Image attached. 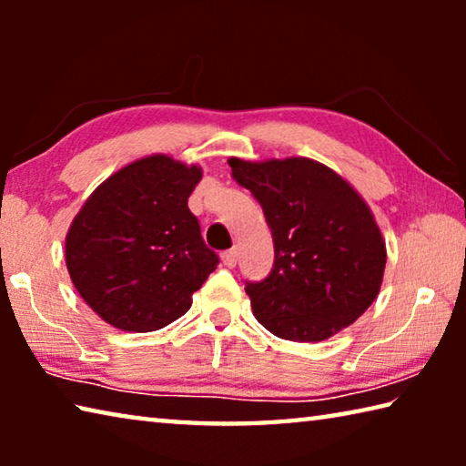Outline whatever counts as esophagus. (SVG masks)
Masks as SVG:
<instances>
[{
    "instance_id": "34e87169",
    "label": "esophagus",
    "mask_w": 466,
    "mask_h": 466,
    "mask_svg": "<svg viewBox=\"0 0 466 466\" xmlns=\"http://www.w3.org/2000/svg\"><path fill=\"white\" fill-rule=\"evenodd\" d=\"M236 261H238V252H236V248L222 252V263L228 267V269H232V267H236Z\"/></svg>"
}]
</instances>
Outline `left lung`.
<instances>
[{"mask_svg": "<svg viewBox=\"0 0 466 466\" xmlns=\"http://www.w3.org/2000/svg\"><path fill=\"white\" fill-rule=\"evenodd\" d=\"M228 164L236 183L261 203L273 236L271 273L244 288L257 320L304 343L353 325L376 299L386 267V244L368 203L310 157Z\"/></svg>", "mask_w": 466, "mask_h": 466, "instance_id": "obj_1", "label": "left lung"}]
</instances>
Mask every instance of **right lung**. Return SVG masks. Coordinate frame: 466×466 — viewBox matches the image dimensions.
<instances>
[{"instance_id":"1","label":"right lung","mask_w":466,"mask_h":466,"mask_svg":"<svg viewBox=\"0 0 466 466\" xmlns=\"http://www.w3.org/2000/svg\"><path fill=\"white\" fill-rule=\"evenodd\" d=\"M203 177L167 154L139 157L94 188L66 236L77 294L110 327L149 333L191 309L219 258L188 209Z\"/></svg>"}]
</instances>
